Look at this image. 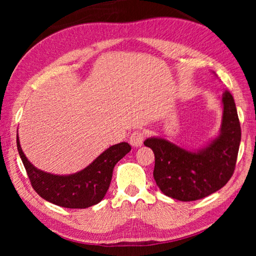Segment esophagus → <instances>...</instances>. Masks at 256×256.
I'll return each instance as SVG.
<instances>
[{"mask_svg": "<svg viewBox=\"0 0 256 256\" xmlns=\"http://www.w3.org/2000/svg\"><path fill=\"white\" fill-rule=\"evenodd\" d=\"M144 132H142L141 130H138V131H134L131 136H130V144L133 146H141L144 144Z\"/></svg>", "mask_w": 256, "mask_h": 256, "instance_id": "esophagus-1", "label": "esophagus"}]
</instances>
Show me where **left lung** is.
Here are the masks:
<instances>
[{
  "instance_id": "1",
  "label": "left lung",
  "mask_w": 256,
  "mask_h": 256,
  "mask_svg": "<svg viewBox=\"0 0 256 256\" xmlns=\"http://www.w3.org/2000/svg\"><path fill=\"white\" fill-rule=\"evenodd\" d=\"M222 132L209 146L190 152L164 138H146L144 146L154 154V177L167 196L196 201L224 188L236 167L240 144V123L232 94H222Z\"/></svg>"
}]
</instances>
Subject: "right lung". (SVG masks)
I'll return each mask as SVG.
<instances>
[{"label":"right lung","instance_id":"add662e5","mask_svg":"<svg viewBox=\"0 0 256 256\" xmlns=\"http://www.w3.org/2000/svg\"><path fill=\"white\" fill-rule=\"evenodd\" d=\"M16 146L30 184L38 196L53 204L70 209H86L100 202L110 188L115 164L131 150L126 142L112 146L84 170L58 176L34 168L22 152L19 138Z\"/></svg>","mask_w":256,"mask_h":256}]
</instances>
